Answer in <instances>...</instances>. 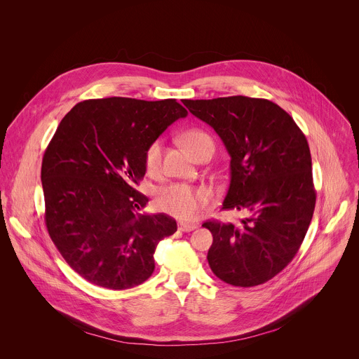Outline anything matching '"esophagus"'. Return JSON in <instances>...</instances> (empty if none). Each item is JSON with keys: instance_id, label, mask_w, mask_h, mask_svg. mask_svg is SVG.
I'll list each match as a JSON object with an SVG mask.
<instances>
[{"instance_id": "1", "label": "esophagus", "mask_w": 359, "mask_h": 359, "mask_svg": "<svg viewBox=\"0 0 359 359\" xmlns=\"http://www.w3.org/2000/svg\"><path fill=\"white\" fill-rule=\"evenodd\" d=\"M197 229V224H189V223H179L180 231H193Z\"/></svg>"}]
</instances>
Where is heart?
Returning <instances> with one entry per match:
<instances>
[{
  "mask_svg": "<svg viewBox=\"0 0 359 359\" xmlns=\"http://www.w3.org/2000/svg\"><path fill=\"white\" fill-rule=\"evenodd\" d=\"M183 142L189 151H193L204 142H212V139L201 130H189L183 136ZM162 165V142H153L144 155V166L149 175H158ZM210 200V193L203 187H194L184 183H172L158 190L156 204L158 208L182 220L194 219L200 210L206 206Z\"/></svg>",
  "mask_w": 359,
  "mask_h": 359,
  "instance_id": "heart-1",
  "label": "heart"
}]
</instances>
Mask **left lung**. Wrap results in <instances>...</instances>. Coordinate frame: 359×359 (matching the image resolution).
<instances>
[{"mask_svg":"<svg viewBox=\"0 0 359 359\" xmlns=\"http://www.w3.org/2000/svg\"><path fill=\"white\" fill-rule=\"evenodd\" d=\"M210 125L230 155L223 210H244L240 223L209 220L212 271L236 287L260 285L297 254L316 208L311 153L294 119L267 99L227 96L184 100Z\"/></svg>","mask_w":359,"mask_h":359,"instance_id":"obj_1","label":"left lung"}]
</instances>
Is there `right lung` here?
Segmentation results:
<instances>
[{"label":"right lung","instance_id":"right-lung-1","mask_svg":"<svg viewBox=\"0 0 359 359\" xmlns=\"http://www.w3.org/2000/svg\"><path fill=\"white\" fill-rule=\"evenodd\" d=\"M186 116L176 99L114 96L79 102L61 121L41 168L45 224L86 281L126 290L155 270L153 254L177 224L165 213H139L149 198L136 186L147 147Z\"/></svg>","mask_w":359,"mask_h":359}]
</instances>
